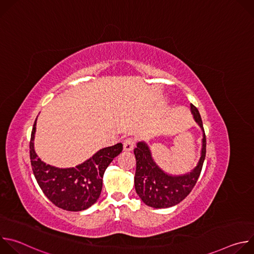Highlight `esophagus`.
<instances>
[{
  "label": "esophagus",
  "mask_w": 254,
  "mask_h": 254,
  "mask_svg": "<svg viewBox=\"0 0 254 254\" xmlns=\"http://www.w3.org/2000/svg\"><path fill=\"white\" fill-rule=\"evenodd\" d=\"M134 146V139L132 137H127V139H125L124 141V150L128 152L131 151L133 149Z\"/></svg>",
  "instance_id": "1"
}]
</instances>
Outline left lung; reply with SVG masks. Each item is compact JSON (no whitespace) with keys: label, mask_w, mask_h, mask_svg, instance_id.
Returning <instances> with one entry per match:
<instances>
[{"label":"left lung","mask_w":254,"mask_h":254,"mask_svg":"<svg viewBox=\"0 0 254 254\" xmlns=\"http://www.w3.org/2000/svg\"><path fill=\"white\" fill-rule=\"evenodd\" d=\"M194 121L203 131L201 156L190 173L171 175L162 170L154 161L146 141H138L133 150L136 160L134 188L140 200L153 208H169L183 201L194 188L200 176L206 156V136L197 107L191 104Z\"/></svg>","instance_id":"1"}]
</instances>
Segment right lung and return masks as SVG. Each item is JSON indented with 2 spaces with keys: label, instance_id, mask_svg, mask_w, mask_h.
Segmentation results:
<instances>
[{
  "label": "right lung",
  "instance_id": "add662e5",
  "mask_svg": "<svg viewBox=\"0 0 254 254\" xmlns=\"http://www.w3.org/2000/svg\"><path fill=\"white\" fill-rule=\"evenodd\" d=\"M36 119L30 140L31 166L36 181L45 196L66 211H82L92 206L100 196L103 174L113 160L123 151V143L96 152L83 163L72 168L47 165L34 149Z\"/></svg>",
  "mask_w": 254,
  "mask_h": 254
}]
</instances>
